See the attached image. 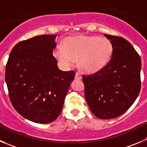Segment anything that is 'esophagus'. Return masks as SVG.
Masks as SVG:
<instances>
[{"label": "esophagus", "instance_id": "34e87169", "mask_svg": "<svg viewBox=\"0 0 147 147\" xmlns=\"http://www.w3.org/2000/svg\"><path fill=\"white\" fill-rule=\"evenodd\" d=\"M75 79H79V80H80V79H82V76H81L80 74H79V73L76 72V75H75Z\"/></svg>", "mask_w": 147, "mask_h": 147}]
</instances>
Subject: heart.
<instances>
[{
  "label": "heart",
  "mask_w": 147,
  "mask_h": 147,
  "mask_svg": "<svg viewBox=\"0 0 147 147\" xmlns=\"http://www.w3.org/2000/svg\"><path fill=\"white\" fill-rule=\"evenodd\" d=\"M113 52V43L106 37L79 35L67 37L63 47L58 46L53 54L63 68L72 66L79 59L82 71L95 73L108 63Z\"/></svg>",
  "instance_id": "1"
}]
</instances>
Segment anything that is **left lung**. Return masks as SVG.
Returning <instances> with one entry per match:
<instances>
[{
    "mask_svg": "<svg viewBox=\"0 0 147 147\" xmlns=\"http://www.w3.org/2000/svg\"><path fill=\"white\" fill-rule=\"evenodd\" d=\"M113 45L111 59L93 74L82 75L84 95L91 111L100 119H113L129 109L141 89L142 61L131 43L105 34Z\"/></svg>",
    "mask_w": 147,
    "mask_h": 147,
    "instance_id": "left-lung-1",
    "label": "left lung"
}]
</instances>
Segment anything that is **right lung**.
<instances>
[{
	"label": "right lung",
	"instance_id": "1",
	"mask_svg": "<svg viewBox=\"0 0 147 147\" xmlns=\"http://www.w3.org/2000/svg\"><path fill=\"white\" fill-rule=\"evenodd\" d=\"M56 35L43 34L19 42L5 65V80L15 110L37 123H50L61 114L74 71H62L53 55Z\"/></svg>",
	"mask_w": 147,
	"mask_h": 147
}]
</instances>
